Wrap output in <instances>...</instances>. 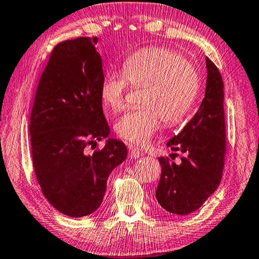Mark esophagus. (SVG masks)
<instances>
[{"label": "esophagus", "mask_w": 259, "mask_h": 259, "mask_svg": "<svg viewBox=\"0 0 259 259\" xmlns=\"http://www.w3.org/2000/svg\"><path fill=\"white\" fill-rule=\"evenodd\" d=\"M130 148V152H128V157L131 159H137L140 156H141V152L138 148H134V147H128Z\"/></svg>", "instance_id": "1"}]
</instances>
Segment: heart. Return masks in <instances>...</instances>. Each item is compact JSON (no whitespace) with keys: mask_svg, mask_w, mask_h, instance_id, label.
<instances>
[{"mask_svg":"<svg viewBox=\"0 0 259 259\" xmlns=\"http://www.w3.org/2000/svg\"><path fill=\"white\" fill-rule=\"evenodd\" d=\"M130 81L147 85L143 107L126 110L116 121L118 137L138 146L148 143L159 128L161 118L166 124H178L191 109L199 91V76L191 63L179 52L167 48H146L135 52L122 63V71L104 75L100 95L113 111L124 107Z\"/></svg>","mask_w":259,"mask_h":259,"instance_id":"1","label":"heart"}]
</instances>
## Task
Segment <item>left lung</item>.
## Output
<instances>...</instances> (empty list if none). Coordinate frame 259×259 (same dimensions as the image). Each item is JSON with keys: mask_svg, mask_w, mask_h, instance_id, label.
I'll return each mask as SVG.
<instances>
[{"mask_svg": "<svg viewBox=\"0 0 259 259\" xmlns=\"http://www.w3.org/2000/svg\"><path fill=\"white\" fill-rule=\"evenodd\" d=\"M206 91L200 107L183 130L166 143L173 151L184 153L181 164L164 157L158 159L161 175L156 198L171 214L188 215L198 210L219 188L223 174L224 84L209 58H206Z\"/></svg>", "mask_w": 259, "mask_h": 259, "instance_id": "left-lung-1", "label": "left lung"}]
</instances>
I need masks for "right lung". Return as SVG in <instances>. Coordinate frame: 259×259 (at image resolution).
Masks as SVG:
<instances>
[{"label": "right lung", "instance_id": "obj_1", "mask_svg": "<svg viewBox=\"0 0 259 259\" xmlns=\"http://www.w3.org/2000/svg\"><path fill=\"white\" fill-rule=\"evenodd\" d=\"M98 37L59 43L40 76L30 115L31 157L44 197L62 214L83 217L101 206L109 175L127 148L108 138L100 88L102 60ZM106 139L92 155L87 146Z\"/></svg>", "mask_w": 259, "mask_h": 259}]
</instances>
